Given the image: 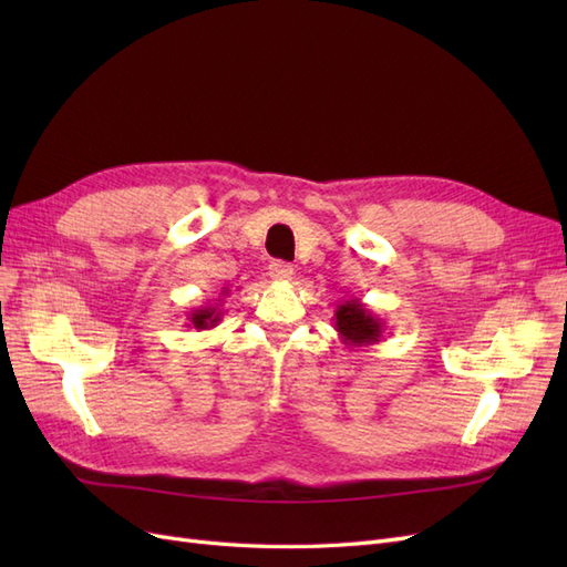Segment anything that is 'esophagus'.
Returning <instances> with one entry per match:
<instances>
[{
	"label": "esophagus",
	"instance_id": "obj_1",
	"mask_svg": "<svg viewBox=\"0 0 567 567\" xmlns=\"http://www.w3.org/2000/svg\"><path fill=\"white\" fill-rule=\"evenodd\" d=\"M269 277L277 279V281H286V279L293 277V267H290V265L284 262V260H274V262L269 265Z\"/></svg>",
	"mask_w": 567,
	"mask_h": 567
}]
</instances>
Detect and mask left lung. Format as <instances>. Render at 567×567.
<instances>
[{
	"label": "left lung",
	"mask_w": 567,
	"mask_h": 567,
	"mask_svg": "<svg viewBox=\"0 0 567 567\" xmlns=\"http://www.w3.org/2000/svg\"><path fill=\"white\" fill-rule=\"evenodd\" d=\"M383 326V319L375 317L359 298L342 300L333 315V329L348 348H367L379 342Z\"/></svg>",
	"instance_id": "obj_1"
}]
</instances>
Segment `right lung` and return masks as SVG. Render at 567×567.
Here are the masks:
<instances>
[{"instance_id":"obj_1","label":"right lung","mask_w":567,"mask_h":567,"mask_svg":"<svg viewBox=\"0 0 567 567\" xmlns=\"http://www.w3.org/2000/svg\"><path fill=\"white\" fill-rule=\"evenodd\" d=\"M227 293H229V290L225 288L219 296H227ZM219 302H221V300H219ZM219 302H215V305H203V307H198V310H194L192 315H188V326H194V329H198V331L215 329V326L221 321Z\"/></svg>"}]
</instances>
